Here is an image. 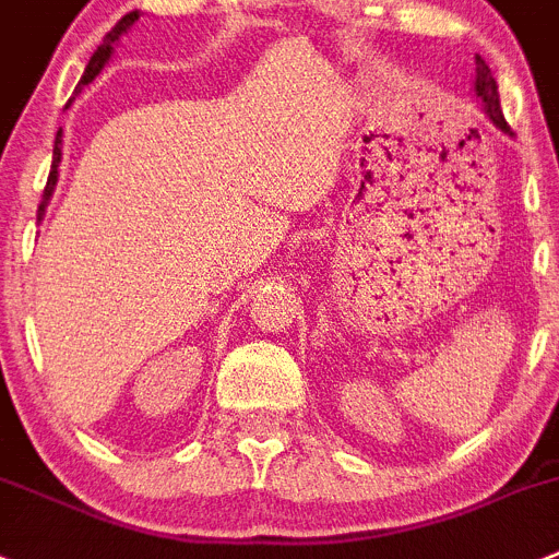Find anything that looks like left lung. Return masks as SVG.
<instances>
[{
	"label": "left lung",
	"mask_w": 559,
	"mask_h": 559,
	"mask_svg": "<svg viewBox=\"0 0 559 559\" xmlns=\"http://www.w3.org/2000/svg\"><path fill=\"white\" fill-rule=\"evenodd\" d=\"M475 93L477 98L483 100V106H486V115L491 117L493 126H499V129L504 131V134H510V126L508 120H504L502 109H499V93H497V82H493L491 76V68L486 66V60L483 57H475Z\"/></svg>",
	"instance_id": "obj_1"
}]
</instances>
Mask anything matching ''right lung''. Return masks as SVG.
I'll use <instances>...</instances> for the list:
<instances>
[{
	"mask_svg": "<svg viewBox=\"0 0 559 559\" xmlns=\"http://www.w3.org/2000/svg\"><path fill=\"white\" fill-rule=\"evenodd\" d=\"M140 19V13H129V15H123V19L117 21L115 24V29L109 32V35L104 37V46H98V51H95L93 55V60H90V66H87V71H84V76H82V82L79 84H90L93 82L95 76H98L100 73V68H104V62L109 60V55H111V44H115L117 37L123 35L126 29H129L131 24H134V21ZM73 100V98H71ZM71 100H68V104H71ZM62 131H57V140H55V162H51V173H49V180H46V189H44V200H40V205H37V219H40V216H44V211H46V203H49V197H51V191H55V186H57V167H60V156H62Z\"/></svg>",
	"mask_w": 559,
	"mask_h": 559,
	"instance_id": "right-lung-1",
	"label": "right lung"
}]
</instances>
